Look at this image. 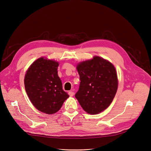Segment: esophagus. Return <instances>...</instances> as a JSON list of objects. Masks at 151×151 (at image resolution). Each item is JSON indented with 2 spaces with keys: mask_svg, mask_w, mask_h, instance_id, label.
Listing matches in <instances>:
<instances>
[{
  "mask_svg": "<svg viewBox=\"0 0 151 151\" xmlns=\"http://www.w3.org/2000/svg\"><path fill=\"white\" fill-rule=\"evenodd\" d=\"M68 95L70 96H74V93L73 91H68Z\"/></svg>",
  "mask_w": 151,
  "mask_h": 151,
  "instance_id": "esophagus-1",
  "label": "esophagus"
}]
</instances>
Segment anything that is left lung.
Wrapping results in <instances>:
<instances>
[{"mask_svg":"<svg viewBox=\"0 0 151 151\" xmlns=\"http://www.w3.org/2000/svg\"><path fill=\"white\" fill-rule=\"evenodd\" d=\"M80 86L75 95L85 112L98 114L111 105L118 87L117 72L107 60L95 56L76 66Z\"/></svg>","mask_w":151,"mask_h":151,"instance_id":"8db88e82","label":"left lung"}]
</instances>
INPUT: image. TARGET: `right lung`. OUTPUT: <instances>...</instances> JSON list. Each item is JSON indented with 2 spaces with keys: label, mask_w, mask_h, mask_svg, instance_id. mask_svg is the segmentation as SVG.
<instances>
[{
  "label": "right lung",
  "mask_w": 151,
  "mask_h": 151,
  "mask_svg": "<svg viewBox=\"0 0 151 151\" xmlns=\"http://www.w3.org/2000/svg\"><path fill=\"white\" fill-rule=\"evenodd\" d=\"M59 62L44 57L37 59L26 71L25 91L32 104L46 114L58 112L69 97L58 75Z\"/></svg>",
  "instance_id": "add662e5"
}]
</instances>
